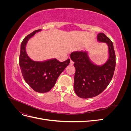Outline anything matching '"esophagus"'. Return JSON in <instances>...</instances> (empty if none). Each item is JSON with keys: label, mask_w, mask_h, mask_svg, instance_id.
<instances>
[{"label": "esophagus", "mask_w": 131, "mask_h": 131, "mask_svg": "<svg viewBox=\"0 0 131 131\" xmlns=\"http://www.w3.org/2000/svg\"><path fill=\"white\" fill-rule=\"evenodd\" d=\"M74 64V62L72 61V60H70V65H73Z\"/></svg>", "instance_id": "34e87169"}]
</instances>
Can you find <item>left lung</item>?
<instances>
[{"label":"left lung","mask_w":131,"mask_h":131,"mask_svg":"<svg viewBox=\"0 0 131 131\" xmlns=\"http://www.w3.org/2000/svg\"><path fill=\"white\" fill-rule=\"evenodd\" d=\"M97 40L106 42L108 46L109 59L103 65L94 64L86 51H76L70 54L75 68L74 91L82 98H92L101 93L109 84L114 73L116 59L113 42L102 33L98 34Z\"/></svg>","instance_id":"1"}]
</instances>
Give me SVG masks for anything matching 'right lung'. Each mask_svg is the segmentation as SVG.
<instances>
[{
	"label": "right lung",
	"instance_id": "obj_1",
	"mask_svg": "<svg viewBox=\"0 0 131 131\" xmlns=\"http://www.w3.org/2000/svg\"><path fill=\"white\" fill-rule=\"evenodd\" d=\"M41 29L34 30L23 39L21 45L19 63L25 81L35 91L40 93L49 92L70 63V59L61 62L57 59L44 62L34 61L28 56L26 45L29 39Z\"/></svg>",
	"mask_w": 131,
	"mask_h": 131
}]
</instances>
